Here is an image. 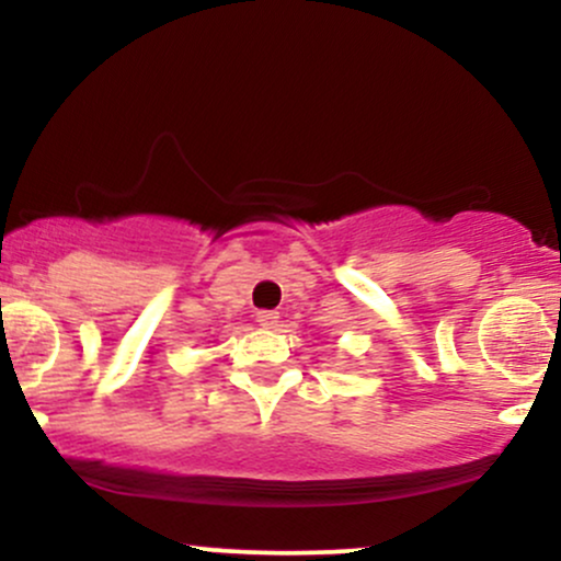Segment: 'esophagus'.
Here are the masks:
<instances>
[{
    "mask_svg": "<svg viewBox=\"0 0 561 561\" xmlns=\"http://www.w3.org/2000/svg\"><path fill=\"white\" fill-rule=\"evenodd\" d=\"M255 321H259L261 327H266V330H274L276 321H279V313H276V311H259V313H255Z\"/></svg>",
    "mask_w": 561,
    "mask_h": 561,
    "instance_id": "34e87169",
    "label": "esophagus"
}]
</instances>
